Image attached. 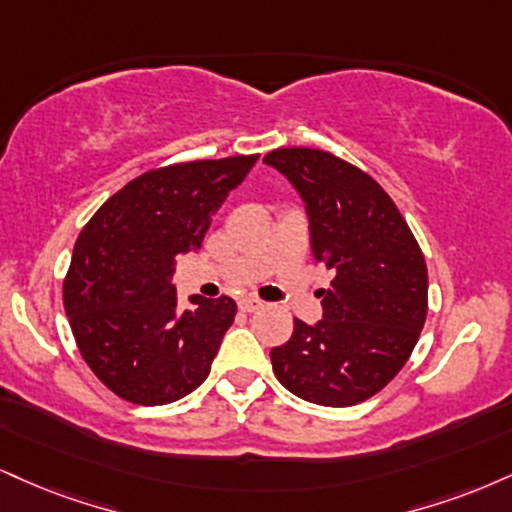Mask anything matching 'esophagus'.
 Returning a JSON list of instances; mask_svg holds the SVG:
<instances>
[{
    "mask_svg": "<svg viewBox=\"0 0 512 512\" xmlns=\"http://www.w3.org/2000/svg\"><path fill=\"white\" fill-rule=\"evenodd\" d=\"M238 307H240V310H243V312H255V310H260V307H262V300L243 298V300H240V303H238Z\"/></svg>",
    "mask_w": 512,
    "mask_h": 512,
    "instance_id": "34e87169",
    "label": "esophagus"
}]
</instances>
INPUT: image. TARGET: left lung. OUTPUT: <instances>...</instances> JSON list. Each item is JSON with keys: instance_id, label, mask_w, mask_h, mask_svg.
I'll return each instance as SVG.
<instances>
[{"instance_id": "obj_1", "label": "left lung", "mask_w": 512, "mask_h": 512, "mask_svg": "<svg viewBox=\"0 0 512 512\" xmlns=\"http://www.w3.org/2000/svg\"><path fill=\"white\" fill-rule=\"evenodd\" d=\"M264 164L305 202L317 262L334 269L322 288L324 317L293 322L272 348L276 379L298 398L348 408L372 398L403 369L427 319V264L408 221L372 176L310 147H281Z\"/></svg>"}]
</instances>
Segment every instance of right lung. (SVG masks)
<instances>
[{"mask_svg": "<svg viewBox=\"0 0 512 512\" xmlns=\"http://www.w3.org/2000/svg\"><path fill=\"white\" fill-rule=\"evenodd\" d=\"M257 155L200 159L133 178L97 209L73 248L64 307L95 377L135 405H166L207 379L236 303L190 298L178 310L176 255L197 250L214 212Z\"/></svg>", "mask_w": 512, "mask_h": 512, "instance_id": "obj_1", "label": "right lung"}]
</instances>
